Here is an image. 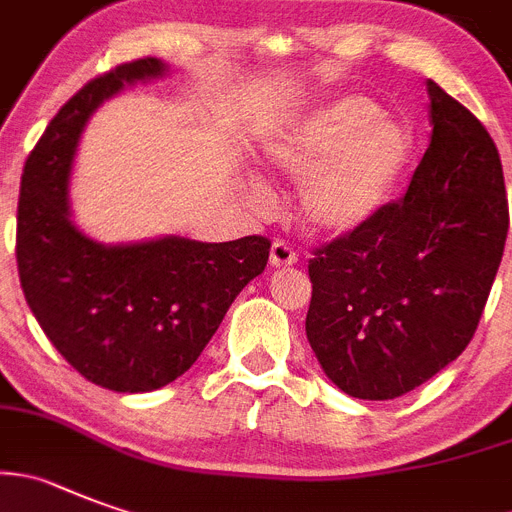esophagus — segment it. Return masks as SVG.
I'll return each mask as SVG.
<instances>
[{
    "mask_svg": "<svg viewBox=\"0 0 512 512\" xmlns=\"http://www.w3.org/2000/svg\"><path fill=\"white\" fill-rule=\"evenodd\" d=\"M297 264V251L287 241L271 243V266H292Z\"/></svg>",
    "mask_w": 512,
    "mask_h": 512,
    "instance_id": "esophagus-1",
    "label": "esophagus"
}]
</instances>
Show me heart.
<instances>
[{
    "label": "heart",
    "instance_id": "b5f03b06",
    "mask_svg": "<svg viewBox=\"0 0 512 512\" xmlns=\"http://www.w3.org/2000/svg\"><path fill=\"white\" fill-rule=\"evenodd\" d=\"M414 154L403 121L381 114L373 98L340 96L281 131L266 147L274 172L303 180L299 210L317 233H350L391 200Z\"/></svg>",
    "mask_w": 512,
    "mask_h": 512
}]
</instances>
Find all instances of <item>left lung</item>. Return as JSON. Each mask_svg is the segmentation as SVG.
<instances>
[{
    "label": "left lung",
    "mask_w": 512,
    "mask_h": 512,
    "mask_svg": "<svg viewBox=\"0 0 512 512\" xmlns=\"http://www.w3.org/2000/svg\"><path fill=\"white\" fill-rule=\"evenodd\" d=\"M431 142L401 200L314 248L307 340L340 391L388 401L470 345L508 238L492 137L434 81Z\"/></svg>",
    "instance_id": "obj_1"
}]
</instances>
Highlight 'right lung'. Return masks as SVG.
<instances>
[{"label":"right lung","instance_id":"add662e5","mask_svg":"<svg viewBox=\"0 0 512 512\" xmlns=\"http://www.w3.org/2000/svg\"><path fill=\"white\" fill-rule=\"evenodd\" d=\"M164 70L162 60L139 58L88 81L27 157L17 205V271L35 320L86 381L116 393L180 378L271 248L264 236L103 246L70 223V167L88 116L124 83Z\"/></svg>","mask_w":512,"mask_h":512}]
</instances>
